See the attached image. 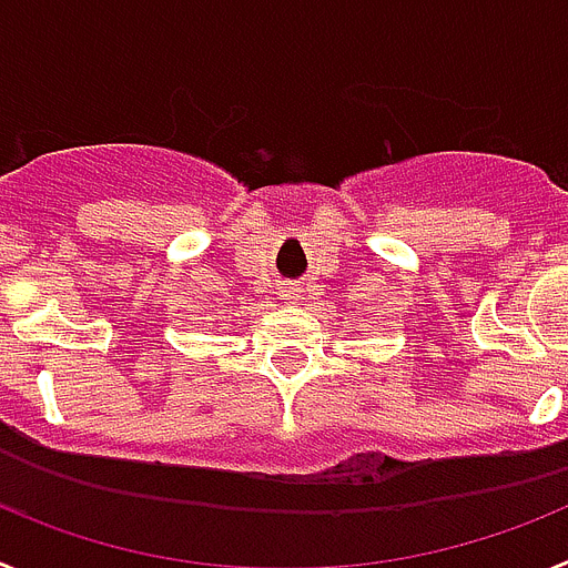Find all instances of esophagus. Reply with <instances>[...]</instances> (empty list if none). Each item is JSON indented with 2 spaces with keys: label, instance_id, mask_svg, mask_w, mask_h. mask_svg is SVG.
Masks as SVG:
<instances>
[{
  "label": "esophagus",
  "instance_id": "esophagus-1",
  "mask_svg": "<svg viewBox=\"0 0 568 568\" xmlns=\"http://www.w3.org/2000/svg\"><path fill=\"white\" fill-rule=\"evenodd\" d=\"M278 298L284 301V304H295V301L301 298V287L298 284H284V287H278Z\"/></svg>",
  "mask_w": 568,
  "mask_h": 568
}]
</instances>
